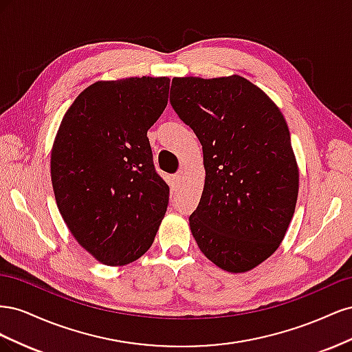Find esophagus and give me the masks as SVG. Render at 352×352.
<instances>
[{
  "instance_id": "esophagus-1",
  "label": "esophagus",
  "mask_w": 352,
  "mask_h": 352,
  "mask_svg": "<svg viewBox=\"0 0 352 352\" xmlns=\"http://www.w3.org/2000/svg\"><path fill=\"white\" fill-rule=\"evenodd\" d=\"M182 179H184V170H179V172L175 175V182L179 184Z\"/></svg>"
}]
</instances>
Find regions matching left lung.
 Returning a JSON list of instances; mask_svg holds the SVG:
<instances>
[{
  "label": "left lung",
  "instance_id": "8db88e82",
  "mask_svg": "<svg viewBox=\"0 0 352 352\" xmlns=\"http://www.w3.org/2000/svg\"><path fill=\"white\" fill-rule=\"evenodd\" d=\"M170 104L202 145L206 184L190 232L229 273L257 267L292 220L300 172L283 114L257 85L228 78H173Z\"/></svg>",
  "mask_w": 352,
  "mask_h": 352
}]
</instances>
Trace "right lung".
<instances>
[{"label":"right lung","instance_id":"1","mask_svg":"<svg viewBox=\"0 0 352 352\" xmlns=\"http://www.w3.org/2000/svg\"><path fill=\"white\" fill-rule=\"evenodd\" d=\"M168 78L100 80L63 117L51 150V182L63 220L107 265L150 250L168 204L146 132L164 111Z\"/></svg>","mask_w":352,"mask_h":352}]
</instances>
